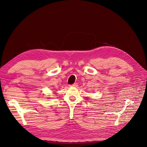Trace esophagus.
Returning a JSON list of instances; mask_svg holds the SVG:
<instances>
[{
	"label": "esophagus",
	"instance_id": "esophagus-1",
	"mask_svg": "<svg viewBox=\"0 0 147 147\" xmlns=\"http://www.w3.org/2000/svg\"><path fill=\"white\" fill-rule=\"evenodd\" d=\"M78 85V83H74V84H73L72 85H70V86H74V87H76V86H77Z\"/></svg>",
	"mask_w": 147,
	"mask_h": 147
}]
</instances>
